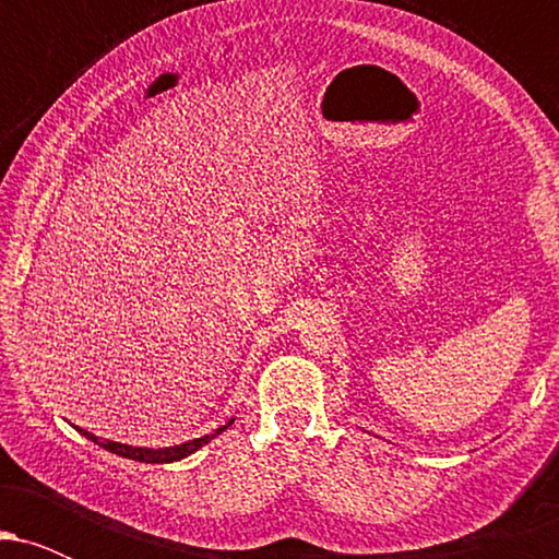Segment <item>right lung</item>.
<instances>
[{"label": "right lung", "instance_id": "1", "mask_svg": "<svg viewBox=\"0 0 559 559\" xmlns=\"http://www.w3.org/2000/svg\"><path fill=\"white\" fill-rule=\"evenodd\" d=\"M234 423L230 418L226 426L215 428L213 433L207 436H199V439H191V441H183V444H173V447H133V444H120V441H110V439H99V436H94L92 431H83L79 428V433L86 436V439H92L94 444H99L102 449H107V452L118 454V457H126V460H136V463H146V465H163V463H178V460L189 457V454H194L197 449H202L204 444H210V441L215 439L217 433H223L226 428Z\"/></svg>", "mask_w": 559, "mask_h": 559}]
</instances>
